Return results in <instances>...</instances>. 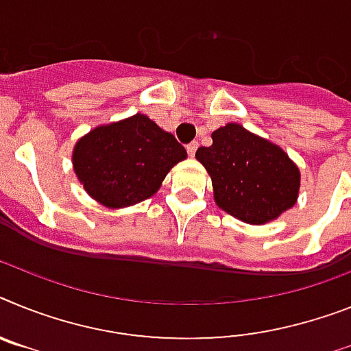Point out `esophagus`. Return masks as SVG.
<instances>
[{
  "label": "esophagus",
  "instance_id": "1",
  "mask_svg": "<svg viewBox=\"0 0 351 351\" xmlns=\"http://www.w3.org/2000/svg\"><path fill=\"white\" fill-rule=\"evenodd\" d=\"M198 149V143H191L187 144V153H189V157H194V153Z\"/></svg>",
  "mask_w": 351,
  "mask_h": 351
}]
</instances>
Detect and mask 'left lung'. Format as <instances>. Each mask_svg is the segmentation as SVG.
Segmentation results:
<instances>
[{"label": "left lung", "mask_w": 351, "mask_h": 351, "mask_svg": "<svg viewBox=\"0 0 351 351\" xmlns=\"http://www.w3.org/2000/svg\"><path fill=\"white\" fill-rule=\"evenodd\" d=\"M196 158L212 178L214 199L225 212L250 225L276 219L296 203L300 171L287 153L241 125L212 134V146Z\"/></svg>", "instance_id": "1"}]
</instances>
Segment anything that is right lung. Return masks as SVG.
Listing matches in <instances>:
<instances>
[{"label": "right lung", "instance_id": "add662e5", "mask_svg": "<svg viewBox=\"0 0 351 351\" xmlns=\"http://www.w3.org/2000/svg\"><path fill=\"white\" fill-rule=\"evenodd\" d=\"M187 152L175 135L148 116L135 114L98 126L76 143L73 166L84 189L105 207L135 205L157 193L162 180Z\"/></svg>", "mask_w": 351, "mask_h": 351}]
</instances>
